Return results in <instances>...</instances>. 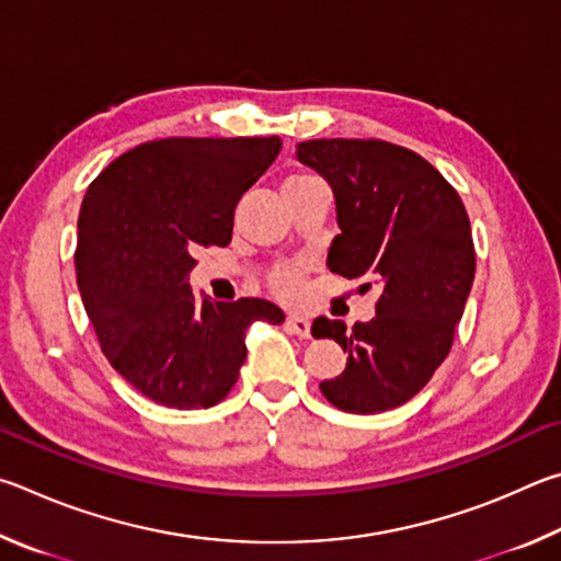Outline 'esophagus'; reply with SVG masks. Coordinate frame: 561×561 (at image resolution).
Instances as JSON below:
<instances>
[{
  "mask_svg": "<svg viewBox=\"0 0 561 561\" xmlns=\"http://www.w3.org/2000/svg\"><path fill=\"white\" fill-rule=\"evenodd\" d=\"M286 328L298 337H310V320L302 316H288L286 318Z\"/></svg>",
  "mask_w": 561,
  "mask_h": 561,
  "instance_id": "1",
  "label": "esophagus"
}]
</instances>
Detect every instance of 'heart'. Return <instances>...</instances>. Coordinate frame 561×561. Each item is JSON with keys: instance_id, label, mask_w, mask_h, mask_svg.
<instances>
[{"instance_id": "heart-1", "label": "heart", "mask_w": 561, "mask_h": 561, "mask_svg": "<svg viewBox=\"0 0 561 561\" xmlns=\"http://www.w3.org/2000/svg\"><path fill=\"white\" fill-rule=\"evenodd\" d=\"M308 182H312V176L293 174L286 182H283V190H288V186H298V184H308ZM302 273H306V265L302 263L280 265V268H275L268 278L271 290L283 300H296L300 288H302Z\"/></svg>"}]
</instances>
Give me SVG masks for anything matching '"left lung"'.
I'll list each match as a JSON object with an SVG mask.
<instances>
[{"label":"left lung","instance_id":"left-lung-1","mask_svg":"<svg viewBox=\"0 0 561 561\" xmlns=\"http://www.w3.org/2000/svg\"><path fill=\"white\" fill-rule=\"evenodd\" d=\"M302 164L322 174L337 204L340 231L328 265L379 288L369 322L318 318L312 335L347 352V367L320 381L332 407L379 414L428 385L454 345L476 275L466 206L424 157L385 140H306Z\"/></svg>","mask_w":561,"mask_h":561}]
</instances>
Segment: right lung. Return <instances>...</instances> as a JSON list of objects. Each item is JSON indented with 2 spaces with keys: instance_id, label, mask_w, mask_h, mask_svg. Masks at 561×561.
Here are the masks:
<instances>
[{
  "instance_id": "obj_1",
  "label": "right lung",
  "mask_w": 561,
  "mask_h": 561,
  "mask_svg": "<svg viewBox=\"0 0 561 561\" xmlns=\"http://www.w3.org/2000/svg\"><path fill=\"white\" fill-rule=\"evenodd\" d=\"M280 137H164L123 152L88 186L76 280L103 355L170 409H209L245 359V330L286 316L261 298L216 302L190 288L194 255L229 245L233 209Z\"/></svg>"
}]
</instances>
